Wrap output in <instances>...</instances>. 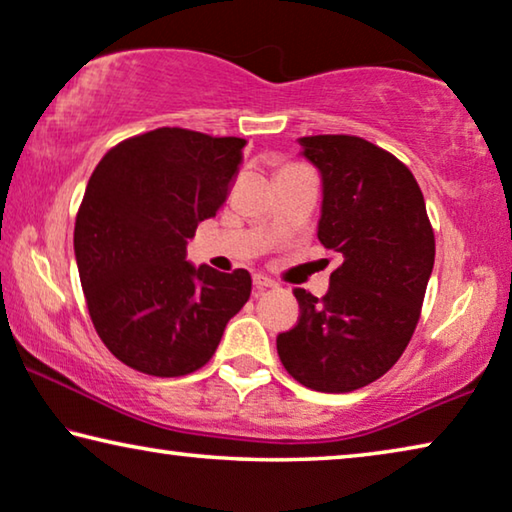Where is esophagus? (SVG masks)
I'll return each instance as SVG.
<instances>
[{"instance_id": "obj_1", "label": "esophagus", "mask_w": 512, "mask_h": 512, "mask_svg": "<svg viewBox=\"0 0 512 512\" xmlns=\"http://www.w3.org/2000/svg\"><path fill=\"white\" fill-rule=\"evenodd\" d=\"M253 285H255L257 292H266V289L278 287V282L271 280V278H266V276H259V273H257V276L253 278Z\"/></svg>"}]
</instances>
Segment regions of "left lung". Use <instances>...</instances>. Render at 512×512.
Listing matches in <instances>:
<instances>
[{
	"label": "left lung",
	"mask_w": 512,
	"mask_h": 512,
	"mask_svg": "<svg viewBox=\"0 0 512 512\" xmlns=\"http://www.w3.org/2000/svg\"><path fill=\"white\" fill-rule=\"evenodd\" d=\"M322 174L317 236L338 253L322 299L294 289L301 315L276 345L285 370L322 393H349L386 375L407 349L434 266L421 188L393 154L356 135L301 137Z\"/></svg>",
	"instance_id": "left-lung-1"
}]
</instances>
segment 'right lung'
<instances>
[{"mask_svg":"<svg viewBox=\"0 0 512 512\" xmlns=\"http://www.w3.org/2000/svg\"><path fill=\"white\" fill-rule=\"evenodd\" d=\"M241 137L156 128L96 165L75 218V259L89 317L128 368L183 377L216 354L250 299V273L186 262L197 225L213 218L239 172Z\"/></svg>","mask_w":512,"mask_h":512,"instance_id":"right-lung-1","label":"right lung"}]
</instances>
